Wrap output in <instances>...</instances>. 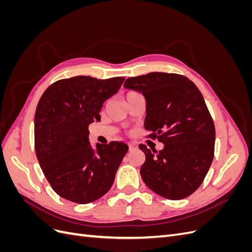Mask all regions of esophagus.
Here are the masks:
<instances>
[{
    "mask_svg": "<svg viewBox=\"0 0 252 252\" xmlns=\"http://www.w3.org/2000/svg\"><path fill=\"white\" fill-rule=\"evenodd\" d=\"M128 146H129V150H130V151L136 149V146H135V145H133V144H129Z\"/></svg>",
    "mask_w": 252,
    "mask_h": 252,
    "instance_id": "obj_1",
    "label": "esophagus"
}]
</instances>
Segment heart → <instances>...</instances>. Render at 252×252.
Returning <instances> with one entry per match:
<instances>
[{
	"label": "heart",
	"instance_id": "1",
	"mask_svg": "<svg viewBox=\"0 0 252 252\" xmlns=\"http://www.w3.org/2000/svg\"><path fill=\"white\" fill-rule=\"evenodd\" d=\"M134 94V93H129V94H127V96H128V95H130V94Z\"/></svg>",
	"mask_w": 252,
	"mask_h": 252
}]
</instances>
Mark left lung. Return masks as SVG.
Wrapping results in <instances>:
<instances>
[{"mask_svg":"<svg viewBox=\"0 0 252 252\" xmlns=\"http://www.w3.org/2000/svg\"><path fill=\"white\" fill-rule=\"evenodd\" d=\"M126 89L146 101L144 126L164 144L159 151L140 145L145 162L140 173L152 191L182 200L200 187L215 155L216 129L201 91L180 74L150 72L129 78Z\"/></svg>","mask_w":252,"mask_h":252,"instance_id":"obj_1","label":"left lung"}]
</instances>
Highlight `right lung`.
<instances>
[{
  "label": "right lung",
  "instance_id": "1",
  "mask_svg": "<svg viewBox=\"0 0 252 252\" xmlns=\"http://www.w3.org/2000/svg\"><path fill=\"white\" fill-rule=\"evenodd\" d=\"M123 82L79 75L53 83L41 96L34 116L35 154L49 184L63 199L88 204L111 188L128 146L110 142L94 148L88 126L101 120L104 102Z\"/></svg>",
  "mask_w": 252,
  "mask_h": 252
}]
</instances>
